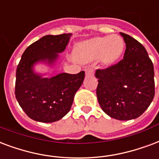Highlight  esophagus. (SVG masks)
Returning a JSON list of instances; mask_svg holds the SVG:
<instances>
[{"label": "esophagus", "instance_id": "esophagus-1", "mask_svg": "<svg viewBox=\"0 0 159 159\" xmlns=\"http://www.w3.org/2000/svg\"><path fill=\"white\" fill-rule=\"evenodd\" d=\"M85 71H86V77H93L94 75V70L93 68L86 69Z\"/></svg>", "mask_w": 159, "mask_h": 159}]
</instances>
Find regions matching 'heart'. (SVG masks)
Instances as JSON below:
<instances>
[{"instance_id":"1","label":"heart","mask_w":159,"mask_h":159,"mask_svg":"<svg viewBox=\"0 0 159 159\" xmlns=\"http://www.w3.org/2000/svg\"><path fill=\"white\" fill-rule=\"evenodd\" d=\"M124 50L123 39L117 34L95 37L77 45L75 53L82 61L88 62L100 58L102 63L113 62Z\"/></svg>"}]
</instances>
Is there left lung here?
Returning <instances> with one entry per match:
<instances>
[{"label":"left lung","mask_w":159,"mask_h":159,"mask_svg":"<svg viewBox=\"0 0 159 159\" xmlns=\"http://www.w3.org/2000/svg\"><path fill=\"white\" fill-rule=\"evenodd\" d=\"M126 43L122 61L95 72L97 97L109 117L121 121L141 116L154 97V70L145 47L129 35L120 32Z\"/></svg>","instance_id":"left-lung-1"}]
</instances>
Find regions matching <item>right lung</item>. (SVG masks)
<instances>
[{"label":"right lung","mask_w":159,"mask_h":159,"mask_svg":"<svg viewBox=\"0 0 159 159\" xmlns=\"http://www.w3.org/2000/svg\"><path fill=\"white\" fill-rule=\"evenodd\" d=\"M71 33L47 35L30 45L23 52L16 74V98L30 118L36 122L53 123L70 111L74 96L84 80V71L77 74L66 72L52 77L34 70L36 64L53 66L63 52Z\"/></svg>","instance_id":"1"}]
</instances>
